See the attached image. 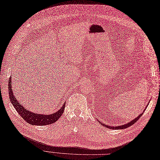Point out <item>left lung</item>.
<instances>
[{
    "label": "left lung",
    "mask_w": 160,
    "mask_h": 160,
    "mask_svg": "<svg viewBox=\"0 0 160 160\" xmlns=\"http://www.w3.org/2000/svg\"><path fill=\"white\" fill-rule=\"evenodd\" d=\"M148 107V105H147V106L146 107V108ZM146 108H145V109L144 110V111H143V113L144 112V111L146 110ZM143 113H141L140 115H138L137 118H136V119H134V120H132V121H131V122H128V123H127V124H125V125H122V126H118V127H111V126H108V125H104V124H103V123H102V125H103V126H105V127H108V128H111V129H123V128H128V127H131V125H132L133 124H134L136 122H137L140 118V117L142 115V114H143Z\"/></svg>",
    "instance_id": "left-lung-1"
}]
</instances>
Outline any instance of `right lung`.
<instances>
[{
	"label": "right lung",
	"mask_w": 160,
	"mask_h": 160,
	"mask_svg": "<svg viewBox=\"0 0 160 160\" xmlns=\"http://www.w3.org/2000/svg\"><path fill=\"white\" fill-rule=\"evenodd\" d=\"M11 80L12 79L10 77L8 81V93L10 100L12 104L14 106V108L16 110V111L27 122L29 123L30 125L39 126L50 125V124H52L58 120L59 118H60L61 116L62 115L64 111L65 103H64L62 107L60 109L51 115L38 114L32 113L30 111H28L27 109H26L22 105H21V104L19 102H18L14 96L13 95L14 93L12 92V90Z\"/></svg>",
	"instance_id": "1"
}]
</instances>
